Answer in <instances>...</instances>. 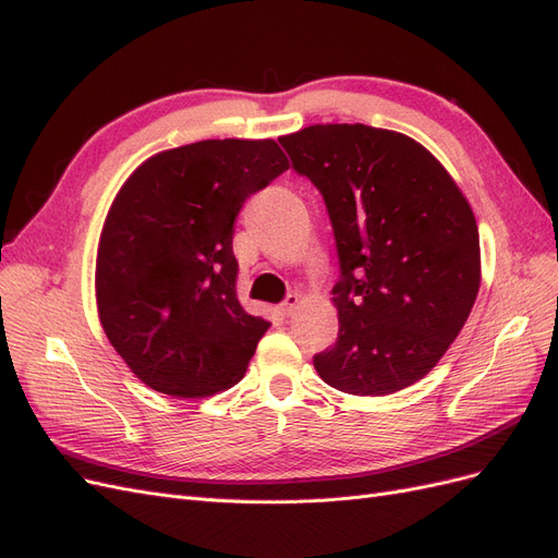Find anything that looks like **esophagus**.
Masks as SVG:
<instances>
[{"mask_svg": "<svg viewBox=\"0 0 558 558\" xmlns=\"http://www.w3.org/2000/svg\"><path fill=\"white\" fill-rule=\"evenodd\" d=\"M298 305H300V295L298 293H289V295H286V300L281 302V305H279V310H281L283 316H291L298 310Z\"/></svg>", "mask_w": 558, "mask_h": 558, "instance_id": "obj_1", "label": "esophagus"}]
</instances>
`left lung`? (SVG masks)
Wrapping results in <instances>:
<instances>
[{"label": "left lung", "mask_w": 558, "mask_h": 558, "mask_svg": "<svg viewBox=\"0 0 558 558\" xmlns=\"http://www.w3.org/2000/svg\"><path fill=\"white\" fill-rule=\"evenodd\" d=\"M279 144L324 195L340 258V332L314 356L318 377L351 396H388L426 377L480 291V232L461 189L391 130L310 125Z\"/></svg>", "instance_id": "1"}]
</instances>
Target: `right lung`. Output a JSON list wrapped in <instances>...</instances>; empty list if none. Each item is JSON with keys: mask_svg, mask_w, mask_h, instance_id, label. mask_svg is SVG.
<instances>
[{"mask_svg": "<svg viewBox=\"0 0 558 558\" xmlns=\"http://www.w3.org/2000/svg\"><path fill=\"white\" fill-rule=\"evenodd\" d=\"M286 170L272 140H207L148 158L118 191L97 248V310L146 386L205 398L244 377L269 324L238 300L234 218Z\"/></svg>", "mask_w": 558, "mask_h": 558, "instance_id": "add662e5", "label": "right lung"}]
</instances>
